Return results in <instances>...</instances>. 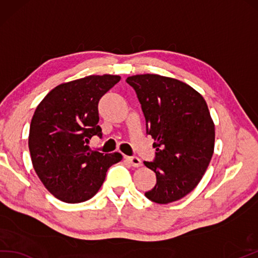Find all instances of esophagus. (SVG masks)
I'll use <instances>...</instances> for the list:
<instances>
[{
	"instance_id": "34e87169",
	"label": "esophagus",
	"mask_w": 258,
	"mask_h": 258,
	"mask_svg": "<svg viewBox=\"0 0 258 258\" xmlns=\"http://www.w3.org/2000/svg\"><path fill=\"white\" fill-rule=\"evenodd\" d=\"M125 159L128 160L129 163L133 165V167L138 168V167H140V165H141V160L139 158H137V157H127Z\"/></svg>"
}]
</instances>
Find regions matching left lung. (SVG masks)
Listing matches in <instances>:
<instances>
[{
    "label": "left lung",
    "instance_id": "1",
    "mask_svg": "<svg viewBox=\"0 0 258 258\" xmlns=\"http://www.w3.org/2000/svg\"><path fill=\"white\" fill-rule=\"evenodd\" d=\"M144 111L156 158L145 161L157 184L146 192L152 202L168 204L184 198L201 181L214 152L215 128L207 101L175 78L144 74L127 78Z\"/></svg>",
    "mask_w": 258,
    "mask_h": 258
}]
</instances>
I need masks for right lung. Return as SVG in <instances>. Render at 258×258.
<instances>
[{
    "instance_id": "right-lung-1",
    "label": "right lung",
    "mask_w": 258,
    "mask_h": 258,
    "mask_svg": "<svg viewBox=\"0 0 258 258\" xmlns=\"http://www.w3.org/2000/svg\"><path fill=\"white\" fill-rule=\"evenodd\" d=\"M120 81L118 75H90L56 86L33 114L28 149L33 168L44 186L66 203L93 198L107 170L121 153L90 150L94 136L101 138L98 102Z\"/></svg>"
}]
</instances>
